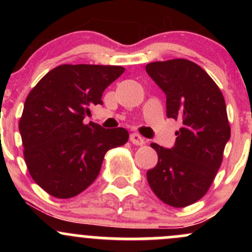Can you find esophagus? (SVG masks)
<instances>
[{
	"mask_svg": "<svg viewBox=\"0 0 252 252\" xmlns=\"http://www.w3.org/2000/svg\"><path fill=\"white\" fill-rule=\"evenodd\" d=\"M130 142L135 144V146H143V144L146 143V141H144L142 136L138 135L137 132H132V134H130Z\"/></svg>",
	"mask_w": 252,
	"mask_h": 252,
	"instance_id": "1",
	"label": "esophagus"
}]
</instances>
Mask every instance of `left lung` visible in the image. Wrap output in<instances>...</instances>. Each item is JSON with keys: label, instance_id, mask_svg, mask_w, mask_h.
Listing matches in <instances>:
<instances>
[{"label": "left lung", "instance_id": "left-lung-1", "mask_svg": "<svg viewBox=\"0 0 252 252\" xmlns=\"http://www.w3.org/2000/svg\"><path fill=\"white\" fill-rule=\"evenodd\" d=\"M146 71L166 94L167 117L182 123L172 149L150 144L158 160L147 180L164 204L186 207L206 194L221 164L231 135L224 97L212 78L189 60L150 63Z\"/></svg>", "mask_w": 252, "mask_h": 252}]
</instances>
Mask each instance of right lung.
Here are the masks:
<instances>
[{"instance_id":"obj_1","label":"right lung","mask_w":252,"mask_h":252,"mask_svg":"<svg viewBox=\"0 0 252 252\" xmlns=\"http://www.w3.org/2000/svg\"><path fill=\"white\" fill-rule=\"evenodd\" d=\"M123 72L122 66L65 63L43 76L26 98L19 123L25 161L48 194L68 199L82 193L96 180L106 152L126 143L124 128L83 123Z\"/></svg>"}]
</instances>
